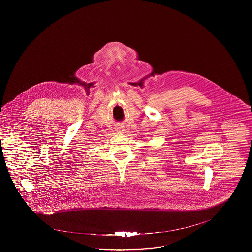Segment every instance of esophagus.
I'll list each match as a JSON object with an SVG mask.
<instances>
[{
	"mask_svg": "<svg viewBox=\"0 0 252 252\" xmlns=\"http://www.w3.org/2000/svg\"><path fill=\"white\" fill-rule=\"evenodd\" d=\"M118 132H123L124 131V127L123 126H120V127H117V129H116Z\"/></svg>",
	"mask_w": 252,
	"mask_h": 252,
	"instance_id": "obj_1",
	"label": "esophagus"
}]
</instances>
